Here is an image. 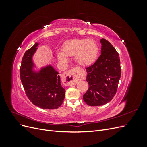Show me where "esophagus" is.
<instances>
[{
    "label": "esophagus",
    "instance_id": "1",
    "mask_svg": "<svg viewBox=\"0 0 147 147\" xmlns=\"http://www.w3.org/2000/svg\"><path fill=\"white\" fill-rule=\"evenodd\" d=\"M64 76L66 79V85L72 86L77 84L79 80H83L85 77V73L83 69L76 67L67 71L64 73Z\"/></svg>",
    "mask_w": 147,
    "mask_h": 147
}]
</instances>
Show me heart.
<instances>
[{"label": "heart", "mask_w": 147, "mask_h": 147, "mask_svg": "<svg viewBox=\"0 0 147 147\" xmlns=\"http://www.w3.org/2000/svg\"><path fill=\"white\" fill-rule=\"evenodd\" d=\"M99 48L92 39H74L67 41L63 47V52L57 54L58 58L66 62L67 56L74 57L80 65L86 66L94 63L98 55Z\"/></svg>", "instance_id": "b5f03b06"}]
</instances>
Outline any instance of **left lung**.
<instances>
[{
  "label": "left lung",
  "mask_w": 147,
  "mask_h": 147,
  "mask_svg": "<svg viewBox=\"0 0 147 147\" xmlns=\"http://www.w3.org/2000/svg\"><path fill=\"white\" fill-rule=\"evenodd\" d=\"M100 43L101 55L94 64L86 68L89 88L83 99L90 106L102 105L112 100L121 77L118 52L107 40L102 38Z\"/></svg>",
  "instance_id": "1"
}]
</instances>
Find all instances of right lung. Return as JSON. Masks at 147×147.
Returning <instances> with one entry per match:
<instances>
[{"label": "right lung", "mask_w": 147, "mask_h": 147, "mask_svg": "<svg viewBox=\"0 0 147 147\" xmlns=\"http://www.w3.org/2000/svg\"><path fill=\"white\" fill-rule=\"evenodd\" d=\"M38 45L35 43L24 53L20 69L21 81L26 96L33 104L43 109H57L63 104L65 93L59 73L51 65L38 73L32 72V57Z\"/></svg>", "instance_id": "1"}]
</instances>
